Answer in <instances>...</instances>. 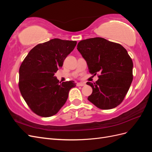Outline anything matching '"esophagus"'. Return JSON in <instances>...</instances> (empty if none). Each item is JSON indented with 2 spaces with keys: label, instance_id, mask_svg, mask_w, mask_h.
<instances>
[{
  "label": "esophagus",
  "instance_id": "1",
  "mask_svg": "<svg viewBox=\"0 0 152 152\" xmlns=\"http://www.w3.org/2000/svg\"><path fill=\"white\" fill-rule=\"evenodd\" d=\"M86 85L85 83H84V82H79V83H77V86H84Z\"/></svg>",
  "mask_w": 152,
  "mask_h": 152
}]
</instances>
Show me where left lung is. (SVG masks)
Returning <instances> with one entry per match:
<instances>
[{
	"label": "left lung",
	"mask_w": 152,
	"mask_h": 152,
	"mask_svg": "<svg viewBox=\"0 0 152 152\" xmlns=\"http://www.w3.org/2000/svg\"><path fill=\"white\" fill-rule=\"evenodd\" d=\"M77 49L87 62L89 72L98 80L87 82L93 93L88 100L102 110L120 104L129 89L133 79L132 59L121 44L102 37L81 40Z\"/></svg>",
	"instance_id": "8db88e82"
}]
</instances>
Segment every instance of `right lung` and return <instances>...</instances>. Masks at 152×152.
Masks as SVG:
<instances>
[{"label":"right lung","mask_w":152,"mask_h":152,"mask_svg":"<svg viewBox=\"0 0 152 152\" xmlns=\"http://www.w3.org/2000/svg\"><path fill=\"white\" fill-rule=\"evenodd\" d=\"M77 41L51 39L30 50L19 70V89L31 111L39 116L54 115L65 104L74 81L59 82L54 73L63 66Z\"/></svg>","instance_id":"add662e5"}]
</instances>
